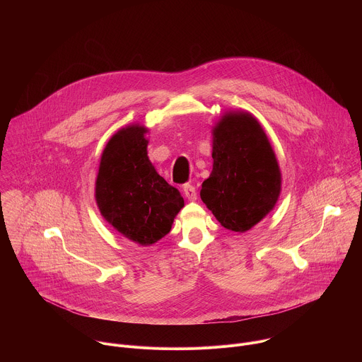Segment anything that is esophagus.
Returning <instances> with one entry per match:
<instances>
[{"label":"esophagus","mask_w":362,"mask_h":362,"mask_svg":"<svg viewBox=\"0 0 362 362\" xmlns=\"http://www.w3.org/2000/svg\"><path fill=\"white\" fill-rule=\"evenodd\" d=\"M183 193H185V196H186L190 202H194V200L197 199L196 189H194V186H193V185H190V183H187V185H185V186H183Z\"/></svg>","instance_id":"1"}]
</instances>
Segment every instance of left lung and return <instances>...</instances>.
I'll return each instance as SVG.
<instances>
[{"instance_id":"1","label":"left lung","mask_w":362,"mask_h":362,"mask_svg":"<svg viewBox=\"0 0 362 362\" xmlns=\"http://www.w3.org/2000/svg\"><path fill=\"white\" fill-rule=\"evenodd\" d=\"M213 170L200 197L218 223L245 233L276 204L281 169L261 124L250 112L230 111L213 129Z\"/></svg>"}]
</instances>
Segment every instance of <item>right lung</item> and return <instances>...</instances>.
Wrapping results in <instances>:
<instances>
[{"instance_id":"right-lung-1","label":"right lung","mask_w":362,"mask_h":362,"mask_svg":"<svg viewBox=\"0 0 362 362\" xmlns=\"http://www.w3.org/2000/svg\"><path fill=\"white\" fill-rule=\"evenodd\" d=\"M148 129L121 128L107 142L95 179V202L101 216L121 235L151 245L163 238L185 200L148 158Z\"/></svg>"}]
</instances>
